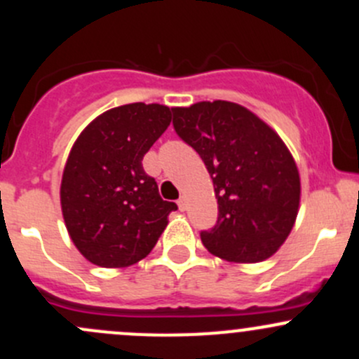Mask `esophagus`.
Returning a JSON list of instances; mask_svg holds the SVG:
<instances>
[{"label": "esophagus", "mask_w": 359, "mask_h": 359, "mask_svg": "<svg viewBox=\"0 0 359 359\" xmlns=\"http://www.w3.org/2000/svg\"><path fill=\"white\" fill-rule=\"evenodd\" d=\"M177 205H179L180 212H184V210L187 208V200H186V196H180L179 200H177Z\"/></svg>", "instance_id": "1"}]
</instances>
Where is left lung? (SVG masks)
<instances>
[{"label":"left lung","mask_w":359,"mask_h":359,"mask_svg":"<svg viewBox=\"0 0 359 359\" xmlns=\"http://www.w3.org/2000/svg\"><path fill=\"white\" fill-rule=\"evenodd\" d=\"M173 128L200 154L213 182L219 219L201 241L215 257L262 262L295 224L300 175L292 153L266 121L227 100L172 107Z\"/></svg>","instance_id":"left-lung-1"}]
</instances>
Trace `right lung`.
<instances>
[{
  "label": "right lung",
  "instance_id": "obj_1",
  "mask_svg": "<svg viewBox=\"0 0 359 359\" xmlns=\"http://www.w3.org/2000/svg\"><path fill=\"white\" fill-rule=\"evenodd\" d=\"M172 121L161 104H125L97 116L64 166L60 206L74 247L100 267H128L151 253L177 210L142 168Z\"/></svg>",
  "mask_w": 359,
  "mask_h": 359
}]
</instances>
